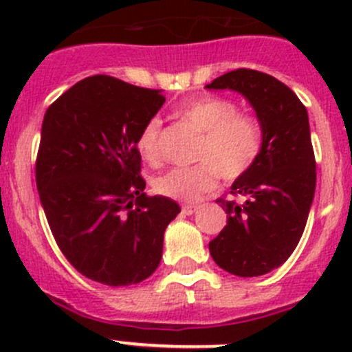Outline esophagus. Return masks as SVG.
Returning a JSON list of instances; mask_svg holds the SVG:
<instances>
[{
  "instance_id": "obj_1",
  "label": "esophagus",
  "mask_w": 352,
  "mask_h": 352,
  "mask_svg": "<svg viewBox=\"0 0 352 352\" xmlns=\"http://www.w3.org/2000/svg\"><path fill=\"white\" fill-rule=\"evenodd\" d=\"M197 206H190V204H187V206H182V212L186 216H190V214H194V212L197 211Z\"/></svg>"
}]
</instances>
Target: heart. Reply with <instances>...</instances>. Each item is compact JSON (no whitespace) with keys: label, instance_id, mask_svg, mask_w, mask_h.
<instances>
[{"label":"heart","instance_id":"obj_1","mask_svg":"<svg viewBox=\"0 0 352 352\" xmlns=\"http://www.w3.org/2000/svg\"><path fill=\"white\" fill-rule=\"evenodd\" d=\"M179 117L201 133L192 166H177L156 177V194L180 202L199 201L218 184V175L235 180L245 175L264 146L262 127L254 117L240 113L232 100L204 97L190 100L179 109ZM158 117L148 120L138 136V151L148 162L160 160Z\"/></svg>","mask_w":352,"mask_h":352}]
</instances>
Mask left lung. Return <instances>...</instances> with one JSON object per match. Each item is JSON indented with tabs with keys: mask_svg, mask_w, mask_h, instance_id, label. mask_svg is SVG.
Here are the masks:
<instances>
[{
	"mask_svg": "<svg viewBox=\"0 0 352 352\" xmlns=\"http://www.w3.org/2000/svg\"><path fill=\"white\" fill-rule=\"evenodd\" d=\"M206 88L243 95L264 134L258 160L230 190L245 201H216L225 209L226 225L209 242V252L230 274H267L293 254L314 202L317 172L308 112L291 88L255 69L230 71Z\"/></svg>",
	"mask_w": 352,
	"mask_h": 352,
	"instance_id": "8db88e82",
	"label": "left lung"
}]
</instances>
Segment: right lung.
<instances>
[{
  "mask_svg": "<svg viewBox=\"0 0 352 352\" xmlns=\"http://www.w3.org/2000/svg\"><path fill=\"white\" fill-rule=\"evenodd\" d=\"M163 104L162 90L95 74L45 112L38 197L58 247L91 281L138 285L162 261L163 233L180 206L144 194L138 136Z\"/></svg>",
  "mask_w": 352,
  "mask_h": 352,
  "instance_id": "obj_1",
  "label": "right lung"
}]
</instances>
